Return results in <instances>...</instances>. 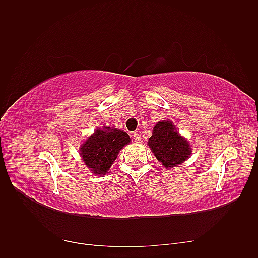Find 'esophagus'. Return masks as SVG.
Here are the masks:
<instances>
[{
	"label": "esophagus",
	"mask_w": 258,
	"mask_h": 258,
	"mask_svg": "<svg viewBox=\"0 0 258 258\" xmlns=\"http://www.w3.org/2000/svg\"><path fill=\"white\" fill-rule=\"evenodd\" d=\"M133 139H134V141L136 142V143H141V142H142V136L138 132H134L133 133Z\"/></svg>",
	"instance_id": "obj_1"
}]
</instances>
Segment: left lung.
I'll return each instance as SVG.
<instances>
[{"label": "left lung", "instance_id": "8db88e82", "mask_svg": "<svg viewBox=\"0 0 258 258\" xmlns=\"http://www.w3.org/2000/svg\"><path fill=\"white\" fill-rule=\"evenodd\" d=\"M149 146L165 168L178 165L190 155L188 142L178 134L169 120H163L155 125L149 140Z\"/></svg>", "mask_w": 258, "mask_h": 258}]
</instances>
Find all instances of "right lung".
I'll list each match as a JSON object with an SVG mask.
<instances>
[{
	"label": "right lung",
	"instance_id": "obj_1",
	"mask_svg": "<svg viewBox=\"0 0 258 258\" xmlns=\"http://www.w3.org/2000/svg\"><path fill=\"white\" fill-rule=\"evenodd\" d=\"M124 131L111 127L96 130L81 147V156L85 165L95 174L104 175L112 166L119 150L130 143Z\"/></svg>",
	"mask_w": 258,
	"mask_h": 258
}]
</instances>
